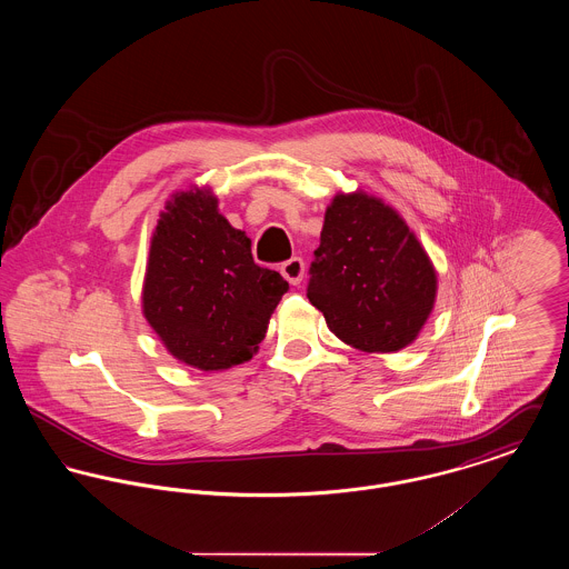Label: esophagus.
Instances as JSON below:
<instances>
[{
	"label": "esophagus",
	"mask_w": 569,
	"mask_h": 569,
	"mask_svg": "<svg viewBox=\"0 0 569 569\" xmlns=\"http://www.w3.org/2000/svg\"><path fill=\"white\" fill-rule=\"evenodd\" d=\"M281 274L288 279L290 286H298L302 281V277H305V262L297 258V256L290 258L288 262L281 264Z\"/></svg>",
	"instance_id": "1"
}]
</instances>
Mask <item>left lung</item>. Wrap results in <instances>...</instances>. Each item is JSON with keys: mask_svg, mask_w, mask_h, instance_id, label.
Instances as JSON below:
<instances>
[{"mask_svg": "<svg viewBox=\"0 0 569 569\" xmlns=\"http://www.w3.org/2000/svg\"><path fill=\"white\" fill-rule=\"evenodd\" d=\"M307 298L362 352L409 346L433 311L437 274L406 221L381 200L339 193L326 209Z\"/></svg>", "mask_w": 569, "mask_h": 569, "instance_id": "1", "label": "left lung"}]
</instances>
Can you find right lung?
Here are the masks:
<instances>
[{
	"label": "right lung",
	"mask_w": 569,
	"mask_h": 569,
	"mask_svg": "<svg viewBox=\"0 0 569 569\" xmlns=\"http://www.w3.org/2000/svg\"><path fill=\"white\" fill-rule=\"evenodd\" d=\"M288 290L279 272L253 262L251 241L219 216L216 196L183 191L168 202L151 239L142 311L174 358L202 371L249 360Z\"/></svg>",
	"instance_id": "right-lung-1"
}]
</instances>
